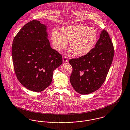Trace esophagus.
Wrapping results in <instances>:
<instances>
[{
    "mask_svg": "<svg viewBox=\"0 0 130 130\" xmlns=\"http://www.w3.org/2000/svg\"><path fill=\"white\" fill-rule=\"evenodd\" d=\"M63 61L64 62H68V59H67V57L66 56H64L63 57Z\"/></svg>",
    "mask_w": 130,
    "mask_h": 130,
    "instance_id": "1",
    "label": "esophagus"
}]
</instances>
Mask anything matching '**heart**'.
Segmentation results:
<instances>
[{
    "label": "heart",
    "instance_id": "b5f03b06",
    "mask_svg": "<svg viewBox=\"0 0 130 130\" xmlns=\"http://www.w3.org/2000/svg\"><path fill=\"white\" fill-rule=\"evenodd\" d=\"M97 40V34L92 27L83 24L67 25L60 29V33L53 31L51 42L54 49L61 52L69 43L71 52L75 56H83L91 51Z\"/></svg>",
    "mask_w": 130,
    "mask_h": 130
}]
</instances>
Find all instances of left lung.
<instances>
[{"label": "left lung", "instance_id": "obj_1", "mask_svg": "<svg viewBox=\"0 0 130 130\" xmlns=\"http://www.w3.org/2000/svg\"><path fill=\"white\" fill-rule=\"evenodd\" d=\"M114 54L111 39L104 29L90 53L69 60L73 68L70 80L74 89L84 95L97 90L106 79Z\"/></svg>", "mask_w": 130, "mask_h": 130}]
</instances>
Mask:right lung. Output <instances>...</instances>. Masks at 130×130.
Instances as JSON below:
<instances>
[{
  "instance_id": "1",
  "label": "right lung",
  "mask_w": 130,
  "mask_h": 130,
  "mask_svg": "<svg viewBox=\"0 0 130 130\" xmlns=\"http://www.w3.org/2000/svg\"><path fill=\"white\" fill-rule=\"evenodd\" d=\"M46 25L33 20L14 37L12 54L20 83L34 92L44 90L51 84L54 70L62 63L61 54L50 46Z\"/></svg>"
}]
</instances>
